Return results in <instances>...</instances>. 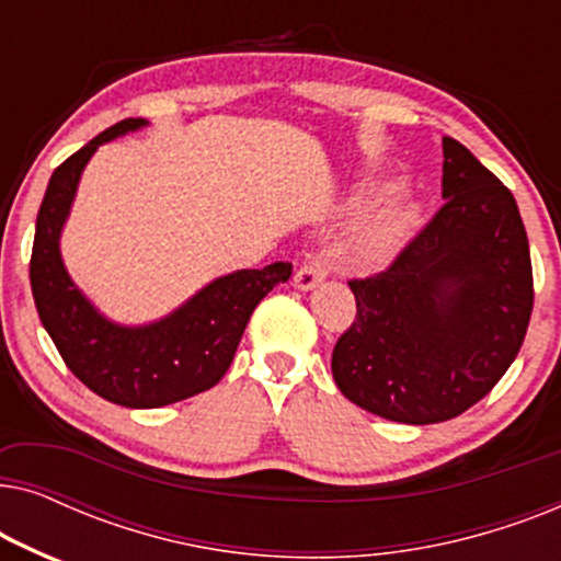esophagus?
Masks as SVG:
<instances>
[{
    "mask_svg": "<svg viewBox=\"0 0 561 561\" xmlns=\"http://www.w3.org/2000/svg\"><path fill=\"white\" fill-rule=\"evenodd\" d=\"M324 278H327V263L321 257H311L309 263H304L296 271L294 286L298 290H311V288H317Z\"/></svg>",
    "mask_w": 561,
    "mask_h": 561,
    "instance_id": "34e87169",
    "label": "esophagus"
}]
</instances>
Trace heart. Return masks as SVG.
I'll return each mask as SVG.
<instances>
[{
  "mask_svg": "<svg viewBox=\"0 0 561 561\" xmlns=\"http://www.w3.org/2000/svg\"><path fill=\"white\" fill-rule=\"evenodd\" d=\"M396 181H365L352 191L347 209L352 214L365 211L340 244L342 263L352 271H382L405 250L416 232L421 219V204L405 191L389 196L386 203L379 198L390 194ZM381 204L378 205L377 202Z\"/></svg>",
  "mask_w": 561,
  "mask_h": 561,
  "instance_id": "obj_1",
  "label": "heart"
}]
</instances>
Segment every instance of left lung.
I'll list each match as a JSON object with an SVG mask.
<instances>
[{"mask_svg": "<svg viewBox=\"0 0 561 561\" xmlns=\"http://www.w3.org/2000/svg\"><path fill=\"white\" fill-rule=\"evenodd\" d=\"M442 145L444 206L388 271L350 280L357 317L332 352L344 398L398 424H439L485 398L534 309L516 198L462 142Z\"/></svg>", "mask_w": 561, "mask_h": 561, "instance_id": "left-lung-1", "label": "left lung"}]
</instances>
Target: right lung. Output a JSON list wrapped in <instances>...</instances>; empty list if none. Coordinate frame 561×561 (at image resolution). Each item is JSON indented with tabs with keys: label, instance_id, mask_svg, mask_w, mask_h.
Instances as JSON below:
<instances>
[{
	"label": "right lung",
	"instance_id": "right-lung-1",
	"mask_svg": "<svg viewBox=\"0 0 561 561\" xmlns=\"http://www.w3.org/2000/svg\"><path fill=\"white\" fill-rule=\"evenodd\" d=\"M148 127L122 119L53 171L35 221L30 286L45 332L76 378L125 409H158L204 393L225 378L255 306L290 278L294 265L219 275L186 304L150 324H117L83 296L64 265L60 232L81 173L99 145Z\"/></svg>",
	"mask_w": 561,
	"mask_h": 561
}]
</instances>
